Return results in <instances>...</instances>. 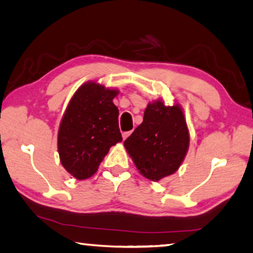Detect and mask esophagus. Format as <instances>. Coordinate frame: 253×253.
<instances>
[{"label":"esophagus","mask_w":253,"mask_h":253,"mask_svg":"<svg viewBox=\"0 0 253 253\" xmlns=\"http://www.w3.org/2000/svg\"><path fill=\"white\" fill-rule=\"evenodd\" d=\"M132 133V131H126V132H123L122 133V137H123V140H126L129 135Z\"/></svg>","instance_id":"obj_1"}]
</instances>
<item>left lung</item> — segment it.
<instances>
[{
  "label": "left lung",
  "mask_w": 253,
  "mask_h": 253,
  "mask_svg": "<svg viewBox=\"0 0 253 253\" xmlns=\"http://www.w3.org/2000/svg\"><path fill=\"white\" fill-rule=\"evenodd\" d=\"M189 130L180 105L149 103L143 121L124 141L139 172L159 181L176 172L189 148Z\"/></svg>",
  "instance_id": "obj_1"
}]
</instances>
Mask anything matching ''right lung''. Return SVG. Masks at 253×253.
Masks as SVG:
<instances>
[{"label": "right lung", "mask_w": 253, "mask_h": 253, "mask_svg": "<svg viewBox=\"0 0 253 253\" xmlns=\"http://www.w3.org/2000/svg\"><path fill=\"white\" fill-rule=\"evenodd\" d=\"M118 90L96 83L84 84L70 100L62 119L57 148L62 165L77 180L94 175L112 146L122 141Z\"/></svg>", "instance_id": "add662e5"}]
</instances>
